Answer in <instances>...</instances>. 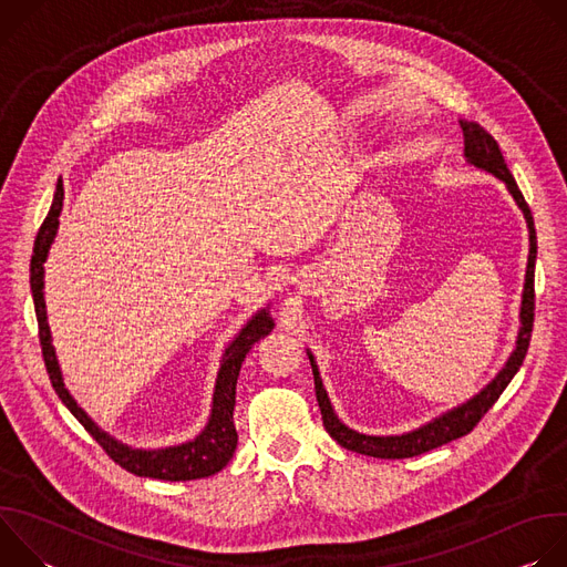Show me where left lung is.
Masks as SVG:
<instances>
[{"mask_svg":"<svg viewBox=\"0 0 567 567\" xmlns=\"http://www.w3.org/2000/svg\"><path fill=\"white\" fill-rule=\"evenodd\" d=\"M464 130V154L471 161L473 166L487 171L492 175H496L498 179H503L512 193V197L516 199V204L520 206V210L525 213L527 226H529V262H527V278H525V291H523V307H520V320L523 328L516 341V350L512 354V359L507 361V365L503 368V372L484 388L480 394H475L471 401H466L464 406H457L455 411L442 415L440 420L406 433V435H394V437H372V435H361L348 426H343L339 422V417L332 411V403L328 399L326 388H322V381L318 377V368L313 363V357L309 354L311 361V370H313V385H316V399H318V409L322 415V426L330 433V437H334L343 449L361 453V455H370V457H381V460H403V457H415L422 453H429L442 444H449L462 435H468L477 422L489 413V409L498 401V396L503 394V390L509 385V381L514 379V374L518 372V368L525 361L527 348H529V339H532V328H534V265H536V228H534V217L529 210V204L525 202L516 179L512 177L505 156L501 152L498 141L484 130L477 123H460Z\"/></svg>","mask_w":567,"mask_h":567,"instance_id":"obj_1","label":"left lung"}]
</instances>
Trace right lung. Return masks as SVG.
Returning a JSON list of instances; mask_svg holds the SVG:
<instances>
[{"label":"right lung","instance_id":"right-lung-1","mask_svg":"<svg viewBox=\"0 0 567 567\" xmlns=\"http://www.w3.org/2000/svg\"><path fill=\"white\" fill-rule=\"evenodd\" d=\"M62 199H64V188L58 184L53 204L49 208V215L44 217L38 235H35V245H33V256H31V293H33V305H35V316H38V337H40V348H42V359L47 365V374L51 379V385L55 394L62 399L64 406L71 411V415L85 426V431L101 444V449L125 471L141 475V477H154V480H199L208 477L217 471H221L228 460L235 453L237 446V431L233 424V409H235V385H237V374L241 368V361L249 354V350L265 339L274 330V320L265 311H260L249 326L239 332V337L230 343L221 359V368L217 374V385H215V396H213V415L204 433L188 444L164 449V451H134L130 446L118 444L112 440L107 433H103L83 411L75 406V401L66 392L62 383V374L55 361V352L51 346V334L47 326V311H44V293H42V278H44V260L49 254L51 241L58 230V217L62 210Z\"/></svg>","mask_w":567,"mask_h":567}]
</instances>
